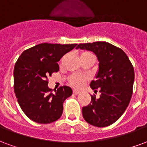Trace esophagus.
<instances>
[{
  "mask_svg": "<svg viewBox=\"0 0 147 147\" xmlns=\"http://www.w3.org/2000/svg\"><path fill=\"white\" fill-rule=\"evenodd\" d=\"M73 93H74V95H78V94L80 93V92L78 91V90H74V91H73Z\"/></svg>",
  "mask_w": 147,
  "mask_h": 147,
  "instance_id": "1",
  "label": "esophagus"
}]
</instances>
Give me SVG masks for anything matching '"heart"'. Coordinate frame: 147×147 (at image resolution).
Listing matches in <instances>:
<instances>
[{"label":"heart","mask_w":147,"mask_h":147,"mask_svg":"<svg viewBox=\"0 0 147 147\" xmlns=\"http://www.w3.org/2000/svg\"><path fill=\"white\" fill-rule=\"evenodd\" d=\"M90 55H93L92 53H91L89 51H84L82 52L81 55V57H85V56H90ZM87 80L86 76H83V75H78V74H74L71 75L69 77V84H71L73 87L74 88H80V87L83 84L84 81Z\"/></svg>","instance_id":"b5f03b06"}]
</instances>
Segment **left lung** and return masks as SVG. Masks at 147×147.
<instances>
[{
	"instance_id": "1",
	"label": "left lung",
	"mask_w": 147,
	"mask_h": 147,
	"mask_svg": "<svg viewBox=\"0 0 147 147\" xmlns=\"http://www.w3.org/2000/svg\"><path fill=\"white\" fill-rule=\"evenodd\" d=\"M78 49L96 54L98 70L90 87L101 93L98 98L91 96V103L82 108L83 117L93 126H109L121 117L129 104L135 78L133 66L125 51L108 42L80 44Z\"/></svg>"
}]
</instances>
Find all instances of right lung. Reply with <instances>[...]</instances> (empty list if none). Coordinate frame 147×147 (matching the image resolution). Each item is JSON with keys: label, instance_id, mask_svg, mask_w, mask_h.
<instances>
[{"label": "right lung", "instance_id": "obj_1", "mask_svg": "<svg viewBox=\"0 0 147 147\" xmlns=\"http://www.w3.org/2000/svg\"><path fill=\"white\" fill-rule=\"evenodd\" d=\"M76 46L42 43L19 57L14 68V90L20 107L30 120L49 124L62 116L63 102L72 95V89L62 86L52 92L48 77L59 71L57 62Z\"/></svg>", "mask_w": 147, "mask_h": 147}]
</instances>
